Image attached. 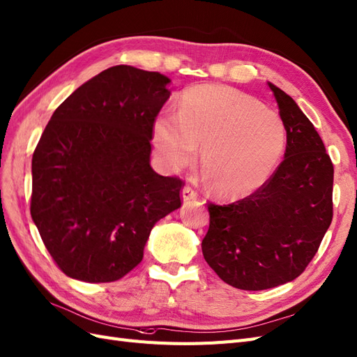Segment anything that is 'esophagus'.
Wrapping results in <instances>:
<instances>
[{
	"mask_svg": "<svg viewBox=\"0 0 357 357\" xmlns=\"http://www.w3.org/2000/svg\"><path fill=\"white\" fill-rule=\"evenodd\" d=\"M181 198H183V201L195 199V198H198V192L195 189H192L190 186H185L181 190Z\"/></svg>",
	"mask_w": 357,
	"mask_h": 357,
	"instance_id": "obj_1",
	"label": "esophagus"
}]
</instances>
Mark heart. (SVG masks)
<instances>
[{
    "label": "heart",
    "instance_id": "1",
    "mask_svg": "<svg viewBox=\"0 0 357 357\" xmlns=\"http://www.w3.org/2000/svg\"><path fill=\"white\" fill-rule=\"evenodd\" d=\"M280 114L252 95L201 84L181 95L177 116L153 125L158 158L169 169L189 167L201 147V167L220 198H243L271 176L286 147Z\"/></svg>",
    "mask_w": 357,
    "mask_h": 357
}]
</instances>
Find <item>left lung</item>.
<instances>
[{
    "mask_svg": "<svg viewBox=\"0 0 357 357\" xmlns=\"http://www.w3.org/2000/svg\"><path fill=\"white\" fill-rule=\"evenodd\" d=\"M286 126V152L264 185L228 205L208 202L202 255L243 290L284 284L305 271L333 215V165L319 132L290 96L268 83Z\"/></svg>",
    "mask_w": 357,
    "mask_h": 357,
    "instance_id": "obj_1",
    "label": "left lung"
}]
</instances>
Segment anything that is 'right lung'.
<instances>
[{"label": "right lung", "mask_w": 357, "mask_h": 357, "mask_svg": "<svg viewBox=\"0 0 357 357\" xmlns=\"http://www.w3.org/2000/svg\"><path fill=\"white\" fill-rule=\"evenodd\" d=\"M169 79L107 68L63 101L32 155L31 215L63 274L110 283L142 262L155 223L181 205L178 177L150 167Z\"/></svg>", "instance_id": "add662e5"}]
</instances>
